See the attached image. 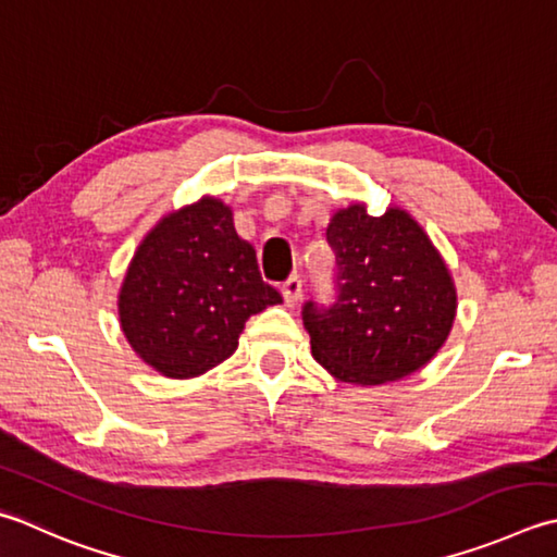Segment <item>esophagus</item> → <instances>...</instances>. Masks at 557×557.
<instances>
[{
	"label": "esophagus",
	"instance_id": "esophagus-1",
	"mask_svg": "<svg viewBox=\"0 0 557 557\" xmlns=\"http://www.w3.org/2000/svg\"><path fill=\"white\" fill-rule=\"evenodd\" d=\"M282 297H285L287 307H297V301L301 299V280H299V275H292L289 280H285V285H282Z\"/></svg>",
	"mask_w": 557,
	"mask_h": 557
}]
</instances>
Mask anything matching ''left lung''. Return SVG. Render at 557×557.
<instances>
[{
	"mask_svg": "<svg viewBox=\"0 0 557 557\" xmlns=\"http://www.w3.org/2000/svg\"><path fill=\"white\" fill-rule=\"evenodd\" d=\"M335 250L331 307L307 301L311 355L347 384L376 386L418 372L440 352L456 319V287L440 250L400 207L381 216L364 202L325 228Z\"/></svg>",
	"mask_w": 557,
	"mask_h": 557,
	"instance_id": "left-lung-1",
	"label": "left lung"
}]
</instances>
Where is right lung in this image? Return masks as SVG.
Listing matches in <instances>:
<instances>
[{
    "label": "right lung",
    "instance_id": "obj_1",
    "mask_svg": "<svg viewBox=\"0 0 557 557\" xmlns=\"http://www.w3.org/2000/svg\"><path fill=\"white\" fill-rule=\"evenodd\" d=\"M232 207L207 198L159 220L141 238L117 294L127 343L169 379H193L238 347L246 321L280 304Z\"/></svg>",
    "mask_w": 557,
    "mask_h": 557
}]
</instances>
